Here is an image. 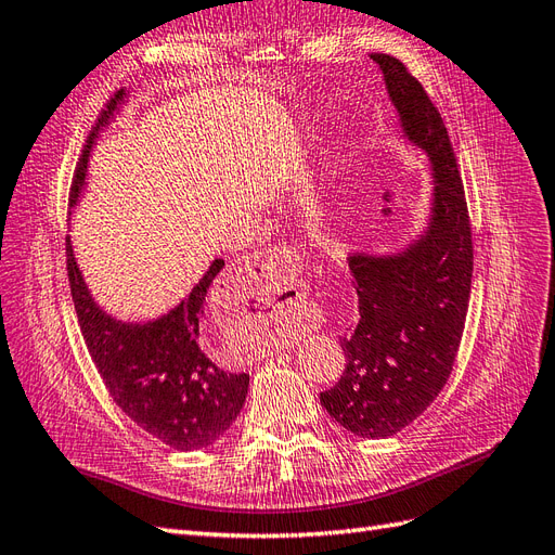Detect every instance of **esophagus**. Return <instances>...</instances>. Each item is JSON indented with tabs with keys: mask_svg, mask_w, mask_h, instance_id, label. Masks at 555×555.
Returning <instances> with one entry per match:
<instances>
[{
	"mask_svg": "<svg viewBox=\"0 0 555 555\" xmlns=\"http://www.w3.org/2000/svg\"><path fill=\"white\" fill-rule=\"evenodd\" d=\"M292 266H294V254L284 247L254 251L235 268V273L231 275V289L237 298H241V294L254 296L263 287L268 289V284L273 282L278 284V280H282L289 273Z\"/></svg>",
	"mask_w": 555,
	"mask_h": 555,
	"instance_id": "34e87169",
	"label": "esophagus"
}]
</instances>
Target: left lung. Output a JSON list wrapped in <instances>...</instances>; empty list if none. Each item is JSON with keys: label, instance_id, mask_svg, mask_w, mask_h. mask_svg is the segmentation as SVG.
I'll use <instances>...</instances> for the list:
<instances>
[{"label": "left lung", "instance_id": "1", "mask_svg": "<svg viewBox=\"0 0 555 555\" xmlns=\"http://www.w3.org/2000/svg\"><path fill=\"white\" fill-rule=\"evenodd\" d=\"M399 112L403 134L434 168L431 221L397 257L352 254L357 322L340 336L346 371L320 395L338 425L387 439L411 425L451 376L467 320L474 243L467 198L443 118L409 67L371 53Z\"/></svg>", "mask_w": 555, "mask_h": 555}]
</instances>
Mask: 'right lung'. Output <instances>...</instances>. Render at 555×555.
Here are the masks:
<instances>
[{
    "label": "right lung",
    "instance_id": "1",
    "mask_svg": "<svg viewBox=\"0 0 555 555\" xmlns=\"http://www.w3.org/2000/svg\"><path fill=\"white\" fill-rule=\"evenodd\" d=\"M121 102L124 91H118L88 134L74 172L69 205L79 198L98 130ZM65 245L74 310L88 352L116 406L134 425L177 451H198L215 443L235 423L249 387L247 373H229L215 364L212 338L205 326V298L223 268V259L212 261L175 310L156 322L130 324L98 308L74 261L69 237Z\"/></svg>",
    "mask_w": 555,
    "mask_h": 555
}]
</instances>
